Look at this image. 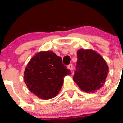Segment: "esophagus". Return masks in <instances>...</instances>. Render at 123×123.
Masks as SVG:
<instances>
[{"instance_id":"obj_1","label":"esophagus","mask_w":123,"mask_h":123,"mask_svg":"<svg viewBox=\"0 0 123 123\" xmlns=\"http://www.w3.org/2000/svg\"><path fill=\"white\" fill-rule=\"evenodd\" d=\"M68 68H69L71 71H72V69H73V65H72V64H69V65L68 66Z\"/></svg>"}]
</instances>
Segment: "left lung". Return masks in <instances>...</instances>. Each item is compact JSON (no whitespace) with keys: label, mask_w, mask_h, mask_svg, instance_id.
Instances as JSON below:
<instances>
[{"label":"left lung","mask_w":123,"mask_h":123,"mask_svg":"<svg viewBox=\"0 0 123 123\" xmlns=\"http://www.w3.org/2000/svg\"><path fill=\"white\" fill-rule=\"evenodd\" d=\"M76 69L73 80L85 92H95L105 84L108 66L101 55L94 50L80 49L77 51Z\"/></svg>","instance_id":"8db88e82"}]
</instances>
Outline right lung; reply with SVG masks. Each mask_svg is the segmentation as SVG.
Segmentation results:
<instances>
[{
    "label": "right lung",
    "mask_w": 123,
    "mask_h": 123,
    "mask_svg": "<svg viewBox=\"0 0 123 123\" xmlns=\"http://www.w3.org/2000/svg\"><path fill=\"white\" fill-rule=\"evenodd\" d=\"M71 74L61 58L52 51H41L27 64L24 79L31 92L42 99H49L56 96L63 85L64 77Z\"/></svg>",
    "instance_id": "1"
}]
</instances>
